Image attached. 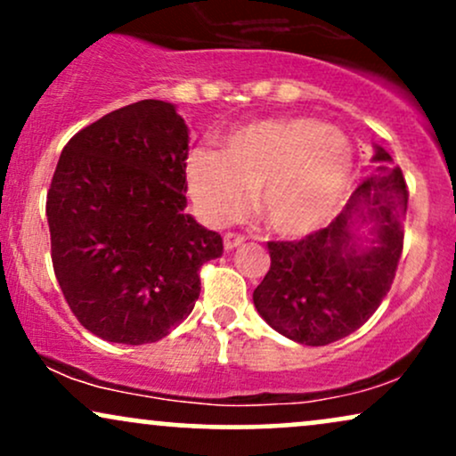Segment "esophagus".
I'll return each instance as SVG.
<instances>
[{
  "instance_id": "obj_1",
  "label": "esophagus",
  "mask_w": 456,
  "mask_h": 456,
  "mask_svg": "<svg viewBox=\"0 0 456 456\" xmlns=\"http://www.w3.org/2000/svg\"><path fill=\"white\" fill-rule=\"evenodd\" d=\"M223 244H224V250H233V248H238V246H242V244H244V235H238V233H224Z\"/></svg>"
}]
</instances>
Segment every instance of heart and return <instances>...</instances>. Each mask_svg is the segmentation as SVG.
<instances>
[{
  "label": "heart",
  "mask_w": 456,
  "mask_h": 456,
  "mask_svg": "<svg viewBox=\"0 0 456 456\" xmlns=\"http://www.w3.org/2000/svg\"><path fill=\"white\" fill-rule=\"evenodd\" d=\"M354 165V145L341 130L315 118H281L238 128L223 151L192 150L186 182L210 224L233 223L257 192V210L272 232L297 238L337 210Z\"/></svg>",
  "instance_id": "obj_1"
}]
</instances>
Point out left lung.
<instances>
[{
	"label": "left lung",
	"mask_w": 456,
	"mask_h": 456,
	"mask_svg": "<svg viewBox=\"0 0 456 456\" xmlns=\"http://www.w3.org/2000/svg\"><path fill=\"white\" fill-rule=\"evenodd\" d=\"M373 160L392 162L379 145ZM405 210L401 169L379 165L328 227L297 242H268L270 270L253 291L259 315L282 337L311 347L355 332L390 291Z\"/></svg>",
	"instance_id": "8db88e82"
}]
</instances>
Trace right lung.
Instances as JSON below:
<instances>
[{"mask_svg": "<svg viewBox=\"0 0 456 456\" xmlns=\"http://www.w3.org/2000/svg\"><path fill=\"white\" fill-rule=\"evenodd\" d=\"M188 126L139 101L66 143L46 195L51 259L68 306L109 343H156L191 315L199 268L223 238L186 208Z\"/></svg>", "mask_w": 456, "mask_h": 456, "instance_id": "add662e5", "label": "right lung"}]
</instances>
